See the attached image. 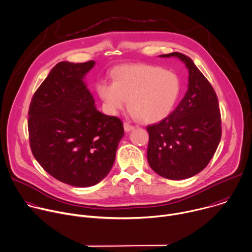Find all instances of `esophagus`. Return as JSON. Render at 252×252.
<instances>
[{
	"instance_id": "1",
	"label": "esophagus",
	"mask_w": 252,
	"mask_h": 252,
	"mask_svg": "<svg viewBox=\"0 0 252 252\" xmlns=\"http://www.w3.org/2000/svg\"><path fill=\"white\" fill-rule=\"evenodd\" d=\"M134 129V126H132V125H130L129 123H124V130H125V132H130V131H132Z\"/></svg>"
}]
</instances>
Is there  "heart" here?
<instances>
[{"label": "heart", "instance_id": "heart-1", "mask_svg": "<svg viewBox=\"0 0 252 252\" xmlns=\"http://www.w3.org/2000/svg\"><path fill=\"white\" fill-rule=\"evenodd\" d=\"M96 90L106 112L117 115L129 100L131 114L144 123H156L168 117L181 91L176 73L152 64H127L113 74V82L100 81Z\"/></svg>", "mask_w": 252, "mask_h": 252}]
</instances>
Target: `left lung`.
I'll use <instances>...</instances> for the list:
<instances>
[{"label": "left lung", "mask_w": 252, "mask_h": 252, "mask_svg": "<svg viewBox=\"0 0 252 252\" xmlns=\"http://www.w3.org/2000/svg\"><path fill=\"white\" fill-rule=\"evenodd\" d=\"M178 58L189 70L188 90L177 108L157 124L147 127L148 163L163 178L184 180L202 172L221 138L218 96L193 62L180 53L159 56Z\"/></svg>", "instance_id": "8db88e82"}]
</instances>
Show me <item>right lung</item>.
Segmentation results:
<instances>
[{"label":"right lung","mask_w":252,"mask_h":252,"mask_svg":"<svg viewBox=\"0 0 252 252\" xmlns=\"http://www.w3.org/2000/svg\"><path fill=\"white\" fill-rule=\"evenodd\" d=\"M95 62L59 63L33 94L29 136L33 157L57 180L91 187L110 172L124 128L95 107L84 81Z\"/></svg>","instance_id":"add662e5"}]
</instances>
